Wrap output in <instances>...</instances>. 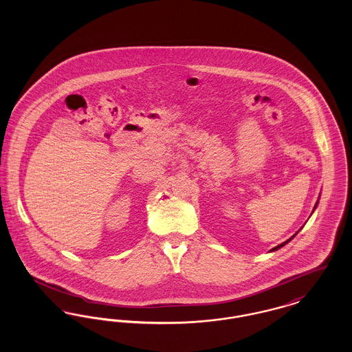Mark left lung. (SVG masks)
Returning <instances> with one entry per match:
<instances>
[{
    "label": "left lung",
    "instance_id": "left-lung-1",
    "mask_svg": "<svg viewBox=\"0 0 352 352\" xmlns=\"http://www.w3.org/2000/svg\"><path fill=\"white\" fill-rule=\"evenodd\" d=\"M316 207H317V204H316ZM316 207H314V208H316ZM313 211H314V210H313ZM294 236H296V234H294ZM294 236H293V237H294ZM293 237H290V239H289V240H286V241H285V243H283V244H280V245H277V247H274V248H273V250H272V251H277V250H280V248H281V247H284L285 244H286V243H289V241H290V240H292V239H293Z\"/></svg>",
    "mask_w": 352,
    "mask_h": 352
}]
</instances>
